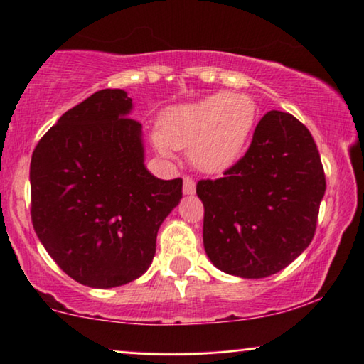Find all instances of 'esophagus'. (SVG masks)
<instances>
[{
    "instance_id": "esophagus-1",
    "label": "esophagus",
    "mask_w": 364,
    "mask_h": 364,
    "mask_svg": "<svg viewBox=\"0 0 364 364\" xmlns=\"http://www.w3.org/2000/svg\"><path fill=\"white\" fill-rule=\"evenodd\" d=\"M195 191H196L195 179L190 176L183 178V193H185V195H195Z\"/></svg>"
}]
</instances>
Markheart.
Masks as SVG:
<instances>
[{"label":"heart","mask_w":364,"mask_h":364,"mask_svg":"<svg viewBox=\"0 0 364 364\" xmlns=\"http://www.w3.org/2000/svg\"><path fill=\"white\" fill-rule=\"evenodd\" d=\"M257 119L259 107L250 95L218 92L168 109L161 117V131L153 136L154 148L166 158L173 149L190 151L196 169L220 174L242 158Z\"/></svg>","instance_id":"b5f03b06"}]
</instances>
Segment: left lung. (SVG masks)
Listing matches in <instances>:
<instances>
[{
    "instance_id": "1",
    "label": "left lung",
    "mask_w": 364,
    "mask_h": 364,
    "mask_svg": "<svg viewBox=\"0 0 364 364\" xmlns=\"http://www.w3.org/2000/svg\"><path fill=\"white\" fill-rule=\"evenodd\" d=\"M326 176L309 129L270 110L223 178L201 179L203 245L216 269L243 279L277 274L309 247Z\"/></svg>"
}]
</instances>
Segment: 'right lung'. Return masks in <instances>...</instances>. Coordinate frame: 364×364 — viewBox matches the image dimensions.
I'll return each instance as SVG.
<instances>
[{
	"mask_svg": "<svg viewBox=\"0 0 364 364\" xmlns=\"http://www.w3.org/2000/svg\"><path fill=\"white\" fill-rule=\"evenodd\" d=\"M132 99L104 89L67 110L31 156V222L67 275L89 287L141 277L156 254L164 218L183 179H158L144 166L142 126L127 117Z\"/></svg>",
	"mask_w": 364,
	"mask_h": 364,
	"instance_id": "right-lung-1",
	"label": "right lung"
}]
</instances>
